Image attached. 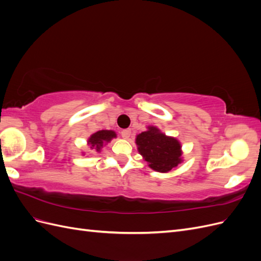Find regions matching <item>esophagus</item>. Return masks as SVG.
<instances>
[{
  "instance_id": "obj_1",
  "label": "esophagus",
  "mask_w": 261,
  "mask_h": 261,
  "mask_svg": "<svg viewBox=\"0 0 261 261\" xmlns=\"http://www.w3.org/2000/svg\"><path fill=\"white\" fill-rule=\"evenodd\" d=\"M121 134H122V137H123V138H125V139H128V138L130 137L132 130H130L129 128H127V129H123V130L121 132Z\"/></svg>"
}]
</instances>
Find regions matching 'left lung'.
I'll return each mask as SVG.
<instances>
[{
	"mask_svg": "<svg viewBox=\"0 0 261 261\" xmlns=\"http://www.w3.org/2000/svg\"><path fill=\"white\" fill-rule=\"evenodd\" d=\"M136 145L149 167L156 172L168 173L183 161L179 141L154 126H148V130L137 135Z\"/></svg>",
	"mask_w": 261,
	"mask_h": 261,
	"instance_id": "8db88e82",
	"label": "left lung"
}]
</instances>
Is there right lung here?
<instances>
[{
  "mask_svg": "<svg viewBox=\"0 0 261 261\" xmlns=\"http://www.w3.org/2000/svg\"><path fill=\"white\" fill-rule=\"evenodd\" d=\"M115 137H116V134L113 130H107V129L99 130L97 133L92 134L90 136V138L88 139V145H90L91 149H94L96 151L100 152L102 147Z\"/></svg>",
  "mask_w": 261,
  "mask_h": 261,
  "instance_id": "1",
  "label": "right lung"
}]
</instances>
